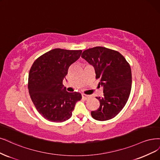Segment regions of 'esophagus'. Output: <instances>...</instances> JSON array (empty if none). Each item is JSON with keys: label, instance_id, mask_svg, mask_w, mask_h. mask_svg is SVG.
Listing matches in <instances>:
<instances>
[{"label": "esophagus", "instance_id": "34e87169", "mask_svg": "<svg viewBox=\"0 0 160 160\" xmlns=\"http://www.w3.org/2000/svg\"><path fill=\"white\" fill-rule=\"evenodd\" d=\"M82 98H84L85 100H87V99L90 98V96L85 95V94H82Z\"/></svg>", "mask_w": 160, "mask_h": 160}]
</instances>
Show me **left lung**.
<instances>
[{
  "mask_svg": "<svg viewBox=\"0 0 160 160\" xmlns=\"http://www.w3.org/2000/svg\"><path fill=\"white\" fill-rule=\"evenodd\" d=\"M81 58L95 69L98 85L103 87V97H96L100 107L91 112L92 117L104 121L115 117L124 108L132 87V72L129 63L119 52L104 47L85 50Z\"/></svg>",
  "mask_w": 160,
  "mask_h": 160,
  "instance_id": "1",
  "label": "left lung"
}]
</instances>
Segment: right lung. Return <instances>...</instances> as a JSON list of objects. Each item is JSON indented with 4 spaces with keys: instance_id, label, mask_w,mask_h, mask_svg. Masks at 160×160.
<instances>
[{
    "instance_id": "1",
    "label": "right lung",
    "mask_w": 160,
    "mask_h": 160,
    "mask_svg": "<svg viewBox=\"0 0 160 160\" xmlns=\"http://www.w3.org/2000/svg\"><path fill=\"white\" fill-rule=\"evenodd\" d=\"M81 53L53 49L38 58L31 67L29 94L38 112L49 121L62 122L70 118L76 102L82 98L81 93L69 92L63 85L69 66Z\"/></svg>"
}]
</instances>
